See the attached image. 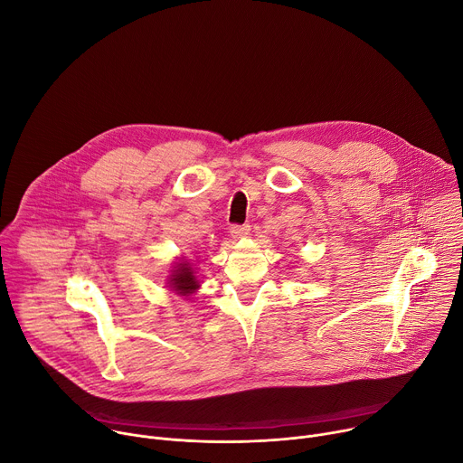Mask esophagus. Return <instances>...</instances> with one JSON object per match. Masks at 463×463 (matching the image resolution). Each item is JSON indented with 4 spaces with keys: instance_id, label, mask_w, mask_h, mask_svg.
Returning a JSON list of instances; mask_svg holds the SVG:
<instances>
[{
    "instance_id": "1",
    "label": "esophagus",
    "mask_w": 463,
    "mask_h": 463,
    "mask_svg": "<svg viewBox=\"0 0 463 463\" xmlns=\"http://www.w3.org/2000/svg\"><path fill=\"white\" fill-rule=\"evenodd\" d=\"M250 231V225H234L231 227V234L234 240H240V238H245Z\"/></svg>"
}]
</instances>
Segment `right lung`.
Returning <instances> with one entry per match:
<instances>
[{
    "instance_id": "1",
    "label": "right lung",
    "mask_w": 463,
    "mask_h": 463,
    "mask_svg": "<svg viewBox=\"0 0 463 463\" xmlns=\"http://www.w3.org/2000/svg\"><path fill=\"white\" fill-rule=\"evenodd\" d=\"M168 284H170L172 291H175L179 295H192L197 288H200V280H197L195 271L184 260L175 263L172 269V275L168 277Z\"/></svg>"
}]
</instances>
